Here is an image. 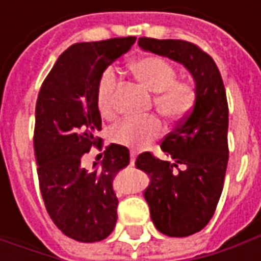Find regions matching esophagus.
I'll return each instance as SVG.
<instances>
[{
    "mask_svg": "<svg viewBox=\"0 0 261 261\" xmlns=\"http://www.w3.org/2000/svg\"><path fill=\"white\" fill-rule=\"evenodd\" d=\"M135 160H136V154L135 152H130V166H134V164H135Z\"/></svg>",
    "mask_w": 261,
    "mask_h": 261,
    "instance_id": "obj_1",
    "label": "esophagus"
}]
</instances>
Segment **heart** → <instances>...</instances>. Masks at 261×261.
I'll return each mask as SVG.
<instances>
[{
	"label": "heart",
	"instance_id": "1",
	"mask_svg": "<svg viewBox=\"0 0 261 261\" xmlns=\"http://www.w3.org/2000/svg\"><path fill=\"white\" fill-rule=\"evenodd\" d=\"M129 71L152 95L155 110L170 122H178L189 115L196 105V88L187 81L177 80V69L160 56H142L129 64ZM115 68H107L100 75L95 90V103L100 115H115V95L117 87ZM163 134V125L155 116L144 119H126L112 127L110 139L119 145L142 149Z\"/></svg>",
	"mask_w": 261,
	"mask_h": 261
}]
</instances>
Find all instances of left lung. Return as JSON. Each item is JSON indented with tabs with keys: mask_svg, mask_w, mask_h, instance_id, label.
<instances>
[{
	"mask_svg": "<svg viewBox=\"0 0 261 261\" xmlns=\"http://www.w3.org/2000/svg\"><path fill=\"white\" fill-rule=\"evenodd\" d=\"M138 45L181 64L195 80L193 110L161 144L171 161L142 152L135 163L149 175L144 197L156 229L168 237H189L207 225L224 187L228 164L225 87L215 61L199 46L151 37H139Z\"/></svg>",
	"mask_w": 261,
	"mask_h": 261,
	"instance_id": "1",
	"label": "left lung"
}]
</instances>
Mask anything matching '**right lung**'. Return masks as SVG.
Listing matches in <instances>:
<instances>
[{
    "mask_svg": "<svg viewBox=\"0 0 261 261\" xmlns=\"http://www.w3.org/2000/svg\"><path fill=\"white\" fill-rule=\"evenodd\" d=\"M135 40L129 36L69 46L37 95L33 145L42 197L54 224L80 243L105 240L117 221L113 180L129 164V149L110 144L98 167L87 170L81 163L91 146L101 148L95 103L100 75Z\"/></svg>",
    "mask_w": 261,
    "mask_h": 261,
    "instance_id": "1",
    "label": "right lung"
}]
</instances>
